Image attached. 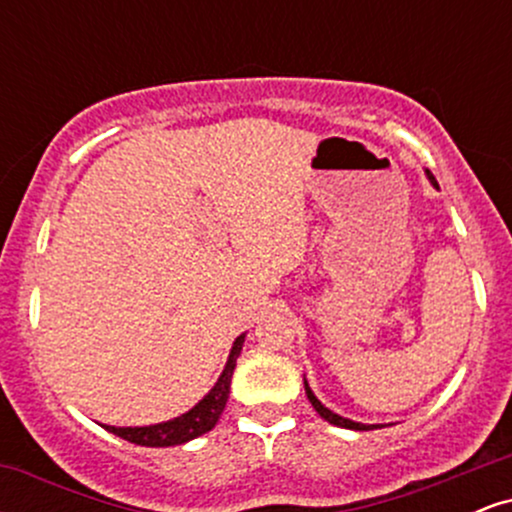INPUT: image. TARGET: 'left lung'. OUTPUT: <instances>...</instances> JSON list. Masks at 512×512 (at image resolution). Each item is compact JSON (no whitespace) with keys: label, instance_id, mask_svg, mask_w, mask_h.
I'll list each match as a JSON object with an SVG mask.
<instances>
[{"label":"left lung","instance_id":"1","mask_svg":"<svg viewBox=\"0 0 512 512\" xmlns=\"http://www.w3.org/2000/svg\"><path fill=\"white\" fill-rule=\"evenodd\" d=\"M426 173H428V180H431L433 185L438 187V182H436V178H433V175H431V170H426ZM305 395H308L310 404H313L317 414H320L322 419H325V421H330V424H334V426H342V428H354V431H368V428H373V426H366V424H356V421H351V419H344V416L334 414V411L327 409L325 404H322L320 399H317V397L313 395V390H310L308 383H305Z\"/></svg>","mask_w":512,"mask_h":512}]
</instances>
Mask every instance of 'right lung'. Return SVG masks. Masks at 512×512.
Instances as JSON below:
<instances>
[{
  "mask_svg": "<svg viewBox=\"0 0 512 512\" xmlns=\"http://www.w3.org/2000/svg\"><path fill=\"white\" fill-rule=\"evenodd\" d=\"M245 334L233 342L231 356H228L226 368H223L219 383L211 387V392L197 407H192L187 414L178 416V419L166 421V424L156 426H142V428H115V426H103L105 431L115 433V436L129 440L134 445H144V448H168V445H180L187 443V440L202 436V433L211 431L219 421L223 407L228 402V392H231V378L233 368H236V358L240 356V349H243Z\"/></svg>",
  "mask_w": 512,
  "mask_h": 512,
  "instance_id": "1",
  "label": "right lung"
}]
</instances>
